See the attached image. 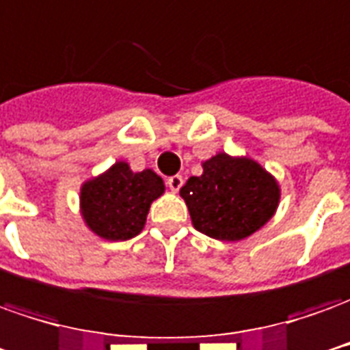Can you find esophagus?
Segmentation results:
<instances>
[{
    "instance_id": "1",
    "label": "esophagus",
    "mask_w": 350,
    "mask_h": 350,
    "mask_svg": "<svg viewBox=\"0 0 350 350\" xmlns=\"http://www.w3.org/2000/svg\"><path fill=\"white\" fill-rule=\"evenodd\" d=\"M167 187H170L173 192H177V190L183 187V177H180V175H173V177H170V179H167Z\"/></svg>"
}]
</instances>
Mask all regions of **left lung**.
<instances>
[{
    "instance_id": "obj_1",
    "label": "left lung",
    "mask_w": 350,
    "mask_h": 350,
    "mask_svg": "<svg viewBox=\"0 0 350 350\" xmlns=\"http://www.w3.org/2000/svg\"><path fill=\"white\" fill-rule=\"evenodd\" d=\"M179 194L196 230L221 242L244 240L271 221L280 204V183L247 156L217 152L202 161Z\"/></svg>"
}]
</instances>
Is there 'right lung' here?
<instances>
[{
	"instance_id": "add662e5",
	"label": "right lung",
	"mask_w": 350,
	"mask_h": 350,
	"mask_svg": "<svg viewBox=\"0 0 350 350\" xmlns=\"http://www.w3.org/2000/svg\"><path fill=\"white\" fill-rule=\"evenodd\" d=\"M163 192L165 185L158 173L133 171L120 160L81 185L79 215L98 238L125 242L143 230L152 202Z\"/></svg>"
}]
</instances>
